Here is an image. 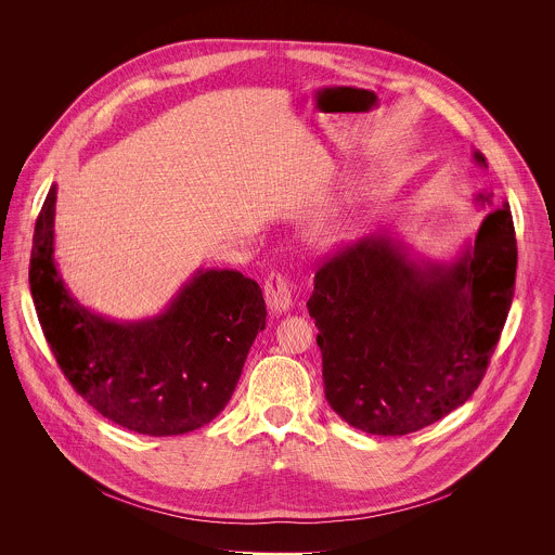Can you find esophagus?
I'll return each mask as SVG.
<instances>
[{
    "mask_svg": "<svg viewBox=\"0 0 555 555\" xmlns=\"http://www.w3.org/2000/svg\"><path fill=\"white\" fill-rule=\"evenodd\" d=\"M264 301L273 314H286L293 308V293L291 284L284 275L271 273L264 282Z\"/></svg>",
    "mask_w": 555,
    "mask_h": 555,
    "instance_id": "obj_1",
    "label": "esophagus"
}]
</instances>
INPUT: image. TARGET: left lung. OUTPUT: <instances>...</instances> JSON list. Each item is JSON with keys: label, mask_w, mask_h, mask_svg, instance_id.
<instances>
[{"label": "left lung", "mask_w": 555, "mask_h": 555, "mask_svg": "<svg viewBox=\"0 0 555 555\" xmlns=\"http://www.w3.org/2000/svg\"><path fill=\"white\" fill-rule=\"evenodd\" d=\"M473 158L487 168L480 152ZM475 203L491 207V194ZM515 269L508 203L451 258H425L391 229L337 251L308 301L331 408L365 434L403 436L462 405L500 339Z\"/></svg>", "instance_id": "left-lung-1"}]
</instances>
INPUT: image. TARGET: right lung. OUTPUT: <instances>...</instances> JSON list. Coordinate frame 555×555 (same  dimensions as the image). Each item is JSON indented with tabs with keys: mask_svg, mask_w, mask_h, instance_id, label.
I'll use <instances>...</instances> for the list:
<instances>
[{
	"mask_svg": "<svg viewBox=\"0 0 555 555\" xmlns=\"http://www.w3.org/2000/svg\"><path fill=\"white\" fill-rule=\"evenodd\" d=\"M55 203L51 185L36 220L29 288L66 378L130 431L179 436L211 423L264 328L260 286L233 269H196L156 317H104L80 304L57 269Z\"/></svg>",
	"mask_w": 555,
	"mask_h": 555,
	"instance_id": "add662e5",
	"label": "right lung"
}]
</instances>
